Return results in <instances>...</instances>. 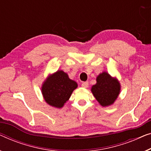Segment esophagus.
Here are the masks:
<instances>
[{
  "instance_id": "obj_1",
  "label": "esophagus",
  "mask_w": 151,
  "mask_h": 151,
  "mask_svg": "<svg viewBox=\"0 0 151 151\" xmlns=\"http://www.w3.org/2000/svg\"><path fill=\"white\" fill-rule=\"evenodd\" d=\"M82 86L83 88H87L88 86V82H83L82 83Z\"/></svg>"
}]
</instances>
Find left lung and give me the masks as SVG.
Returning a JSON list of instances; mask_svg holds the SVG:
<instances>
[{"label": "left lung", "instance_id": "obj_1", "mask_svg": "<svg viewBox=\"0 0 151 151\" xmlns=\"http://www.w3.org/2000/svg\"><path fill=\"white\" fill-rule=\"evenodd\" d=\"M119 82L106 72H103L97 78V84L92 86L91 91L102 106L112 105L119 95Z\"/></svg>", "mask_w": 151, "mask_h": 151}]
</instances>
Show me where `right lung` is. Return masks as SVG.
<instances>
[{"instance_id":"add662e5","label":"right lung","mask_w":151,"mask_h":151,"mask_svg":"<svg viewBox=\"0 0 151 151\" xmlns=\"http://www.w3.org/2000/svg\"><path fill=\"white\" fill-rule=\"evenodd\" d=\"M77 86V83L69 79L66 73L57 71L45 81L41 91L47 104L60 108L69 99L72 92Z\"/></svg>"}]
</instances>
